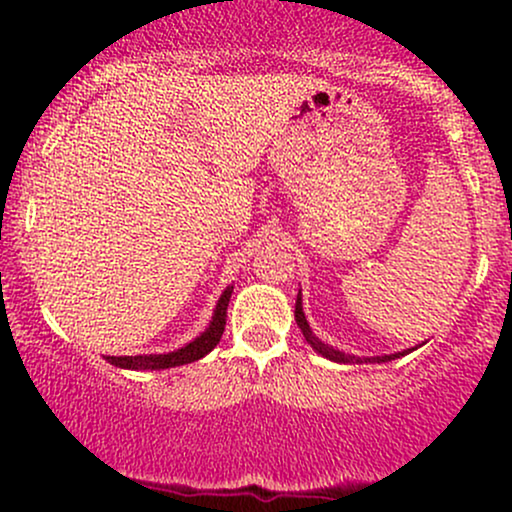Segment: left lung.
Wrapping results in <instances>:
<instances>
[{"mask_svg": "<svg viewBox=\"0 0 512 512\" xmlns=\"http://www.w3.org/2000/svg\"><path fill=\"white\" fill-rule=\"evenodd\" d=\"M296 322H298V327H301L305 342L313 346L317 354L325 356V358H330V361H334V363H387V361H395V358L404 356V354H411V351L416 349V346H411V349L397 351V354H385V356H354V354H346V351H342V349H337V346L325 344V342H322V339L315 337V332L310 330L308 320H305L301 291H298V296H296Z\"/></svg>", "mask_w": 512, "mask_h": 512, "instance_id": "left-lung-1", "label": "left lung"}]
</instances>
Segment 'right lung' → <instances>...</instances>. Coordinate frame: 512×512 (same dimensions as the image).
<instances>
[{
  "instance_id": "1",
  "label": "right lung",
  "mask_w": 512,
  "mask_h": 512,
  "mask_svg": "<svg viewBox=\"0 0 512 512\" xmlns=\"http://www.w3.org/2000/svg\"><path fill=\"white\" fill-rule=\"evenodd\" d=\"M231 293H233V286H226V289H223L207 330L199 334V337L192 339V342L180 346V349L168 351V354L105 356V361L113 363L115 368H125V370H163V368H175V366H185V363L199 361V358L207 356L209 351L221 342L223 327H226V310H228V301H231Z\"/></svg>"
}]
</instances>
